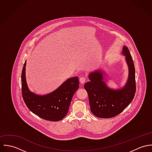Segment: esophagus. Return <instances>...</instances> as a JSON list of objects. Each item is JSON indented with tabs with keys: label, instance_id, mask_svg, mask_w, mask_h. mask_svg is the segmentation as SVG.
I'll list each match as a JSON object with an SVG mask.
<instances>
[{
	"label": "esophagus",
	"instance_id": "34e87169",
	"mask_svg": "<svg viewBox=\"0 0 152 152\" xmlns=\"http://www.w3.org/2000/svg\"><path fill=\"white\" fill-rule=\"evenodd\" d=\"M86 78L85 77H81V78H80V83L84 84V83L86 82Z\"/></svg>",
	"mask_w": 152,
	"mask_h": 152
}]
</instances>
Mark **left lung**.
I'll return each instance as SVG.
<instances>
[{
	"mask_svg": "<svg viewBox=\"0 0 152 152\" xmlns=\"http://www.w3.org/2000/svg\"><path fill=\"white\" fill-rule=\"evenodd\" d=\"M123 53L126 56L129 71L128 83L123 89H110L102 80V72L99 71L90 74V81L84 84L91 111L96 117L107 119L118 115L128 107L134 96L136 87L133 61L127 47H124Z\"/></svg>",
	"mask_w": 152,
	"mask_h": 152,
	"instance_id": "1",
	"label": "left lung"
}]
</instances>
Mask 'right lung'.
Listing matches in <instances>:
<instances>
[{
    "label": "right lung",
    "instance_id": "obj_1",
    "mask_svg": "<svg viewBox=\"0 0 152 152\" xmlns=\"http://www.w3.org/2000/svg\"><path fill=\"white\" fill-rule=\"evenodd\" d=\"M22 69V94L27 107L33 113L46 121L62 120L68 113L72 98L79 88L78 77L71 78L54 92L40 96L29 91L25 78V66Z\"/></svg>",
    "mask_w": 152,
    "mask_h": 152
}]
</instances>
